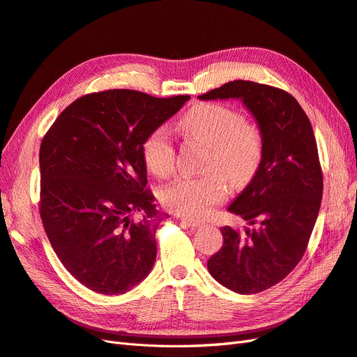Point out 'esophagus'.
Masks as SVG:
<instances>
[{
  "instance_id": "esophagus-1",
  "label": "esophagus",
  "mask_w": 357,
  "mask_h": 357,
  "mask_svg": "<svg viewBox=\"0 0 357 357\" xmlns=\"http://www.w3.org/2000/svg\"><path fill=\"white\" fill-rule=\"evenodd\" d=\"M181 222L188 229H197V227L202 226L200 221H192V220H188V218H181Z\"/></svg>"
}]
</instances>
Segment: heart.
Returning <instances> with one entry per match:
<instances>
[{
	"label": "heart",
	"mask_w": 357,
	"mask_h": 357,
	"mask_svg": "<svg viewBox=\"0 0 357 357\" xmlns=\"http://www.w3.org/2000/svg\"><path fill=\"white\" fill-rule=\"evenodd\" d=\"M181 130L209 148L205 170L199 178H179L162 188V206L185 218H203L227 195L231 185L245 187L256 175L263 158V136L257 126L243 119L238 110L202 103L182 116ZM146 167L157 176L175 169V145L165 127L152 130L142 145Z\"/></svg>",
	"instance_id": "obj_1"
}]
</instances>
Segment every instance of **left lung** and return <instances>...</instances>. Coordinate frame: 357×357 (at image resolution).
Instances as JSON below:
<instances>
[{"instance_id":"obj_1","label":"left lung","mask_w":357,"mask_h":357,"mask_svg":"<svg viewBox=\"0 0 357 357\" xmlns=\"http://www.w3.org/2000/svg\"><path fill=\"white\" fill-rule=\"evenodd\" d=\"M199 98H241L261 131L260 167L229 206L254 227H222V247L208 260L224 287L259 293L296 268L319 215L323 173L311 122L286 91L251 80H233Z\"/></svg>"}]
</instances>
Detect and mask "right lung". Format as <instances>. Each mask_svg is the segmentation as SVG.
Instances as JSON below:
<instances>
[{"label":"right lung","mask_w":357,"mask_h":357,"mask_svg":"<svg viewBox=\"0 0 357 357\" xmlns=\"http://www.w3.org/2000/svg\"><path fill=\"white\" fill-rule=\"evenodd\" d=\"M187 100L133 89L91 93L61 112L45 135L40 217L61 263L89 290L122 294L154 266L162 213L146 188L142 145Z\"/></svg>","instance_id":"add662e5"}]
</instances>
